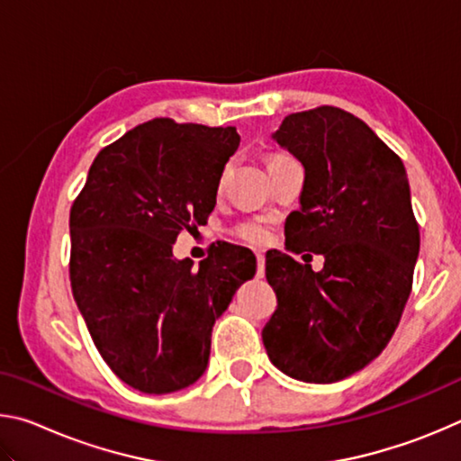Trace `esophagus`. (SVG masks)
<instances>
[{
    "label": "esophagus",
    "mask_w": 461,
    "mask_h": 461,
    "mask_svg": "<svg viewBox=\"0 0 461 461\" xmlns=\"http://www.w3.org/2000/svg\"><path fill=\"white\" fill-rule=\"evenodd\" d=\"M256 260H258V270H256V276L262 278L264 276V262H267V258H264V254H256Z\"/></svg>",
    "instance_id": "esophagus-1"
}]
</instances>
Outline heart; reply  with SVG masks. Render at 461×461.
<instances>
[{
    "mask_svg": "<svg viewBox=\"0 0 461 461\" xmlns=\"http://www.w3.org/2000/svg\"><path fill=\"white\" fill-rule=\"evenodd\" d=\"M278 158H285V156H272V158L268 160V165H270V162L278 160ZM220 185H221V181H220ZM238 236L244 241H248V244H252V246H268L272 241L270 228H268V225L260 223V221L240 223L238 225Z\"/></svg>",
    "mask_w": 461,
    "mask_h": 461,
    "instance_id": "obj_1",
    "label": "heart"
}]
</instances>
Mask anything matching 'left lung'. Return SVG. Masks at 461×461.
<instances>
[{
    "mask_svg": "<svg viewBox=\"0 0 461 461\" xmlns=\"http://www.w3.org/2000/svg\"><path fill=\"white\" fill-rule=\"evenodd\" d=\"M272 138L305 168L286 248L323 254V270L270 249L278 307L264 325L270 362L330 384L362 370L393 338L412 288L419 225L407 170L366 123L339 107L286 115ZM311 256V254H305Z\"/></svg>",
    "mask_w": 461,
    "mask_h": 461,
    "instance_id": "left-lung-1",
    "label": "left lung"
}]
</instances>
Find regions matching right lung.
Masks as SVG:
<instances>
[{
  "label": "right lung",
  "mask_w": 461,
  "mask_h": 461,
  "mask_svg": "<svg viewBox=\"0 0 461 461\" xmlns=\"http://www.w3.org/2000/svg\"><path fill=\"white\" fill-rule=\"evenodd\" d=\"M236 128L156 118L101 150L68 217L71 288L93 343L115 376L146 394L193 384L212 330L256 275L248 248H215L199 270L173 258L183 230L215 207Z\"/></svg>",
  "instance_id": "right-lung-1"
}]
</instances>
